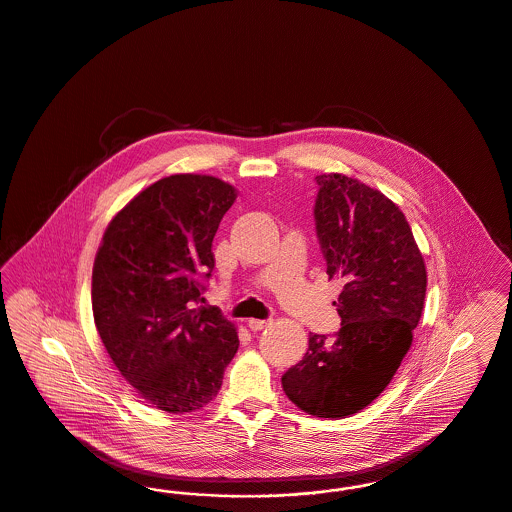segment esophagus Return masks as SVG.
Segmentation results:
<instances>
[{"instance_id":"esophagus-1","label":"esophagus","mask_w":512,"mask_h":512,"mask_svg":"<svg viewBox=\"0 0 512 512\" xmlns=\"http://www.w3.org/2000/svg\"><path fill=\"white\" fill-rule=\"evenodd\" d=\"M270 322H272V320H259V318H249V320H247V326H249V330H253V332H259V330L267 328Z\"/></svg>"}]
</instances>
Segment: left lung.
<instances>
[{
  "label": "left lung",
  "mask_w": 512,
  "mask_h": 512,
  "mask_svg": "<svg viewBox=\"0 0 512 512\" xmlns=\"http://www.w3.org/2000/svg\"><path fill=\"white\" fill-rule=\"evenodd\" d=\"M317 236L328 278H341L334 338L311 334L305 357L282 376L301 411L343 418L363 411L407 355L422 317L426 265L403 211L340 172L317 176Z\"/></svg>",
  "instance_id": "left-lung-1"
}]
</instances>
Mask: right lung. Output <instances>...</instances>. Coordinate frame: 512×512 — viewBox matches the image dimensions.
<instances>
[{
    "label": "right lung",
    "instance_id": "add662e5",
    "mask_svg": "<svg viewBox=\"0 0 512 512\" xmlns=\"http://www.w3.org/2000/svg\"><path fill=\"white\" fill-rule=\"evenodd\" d=\"M232 184L207 174H172L147 186L111 219L92 270V311L124 380L165 413L211 403L238 351L236 326L203 307L201 280Z\"/></svg>",
    "mask_w": 512,
    "mask_h": 512
}]
</instances>
